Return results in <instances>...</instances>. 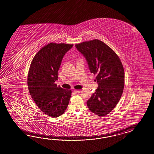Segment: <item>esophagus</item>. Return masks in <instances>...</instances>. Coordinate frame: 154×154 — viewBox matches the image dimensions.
Segmentation results:
<instances>
[{
    "label": "esophagus",
    "instance_id": "esophagus-1",
    "mask_svg": "<svg viewBox=\"0 0 154 154\" xmlns=\"http://www.w3.org/2000/svg\"><path fill=\"white\" fill-rule=\"evenodd\" d=\"M80 92H81V91L80 90H74V92H75V93H79Z\"/></svg>",
    "mask_w": 154,
    "mask_h": 154
}]
</instances>
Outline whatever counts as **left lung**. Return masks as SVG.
I'll return each mask as SVG.
<instances>
[{
  "mask_svg": "<svg viewBox=\"0 0 154 154\" xmlns=\"http://www.w3.org/2000/svg\"><path fill=\"white\" fill-rule=\"evenodd\" d=\"M75 46L86 58L91 72L96 75L98 85L87 105L96 115L106 116L115 107L123 93L122 64L116 53L98 39L84 42Z\"/></svg>",
  "mask_w": 154,
  "mask_h": 154,
  "instance_id": "1",
  "label": "left lung"
}]
</instances>
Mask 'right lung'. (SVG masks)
<instances>
[{
    "label": "right lung",
    "mask_w": 154,
    "mask_h": 154,
    "mask_svg": "<svg viewBox=\"0 0 154 154\" xmlns=\"http://www.w3.org/2000/svg\"><path fill=\"white\" fill-rule=\"evenodd\" d=\"M73 45L51 43L35 55L30 64L27 83L30 94L46 115L57 117L67 108L72 91L57 86L58 71L66 53Z\"/></svg>",
    "instance_id": "right-lung-1"
}]
</instances>
